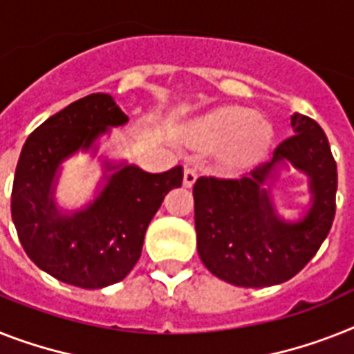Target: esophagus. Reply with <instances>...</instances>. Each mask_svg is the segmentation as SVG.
<instances>
[{
  "label": "esophagus",
  "mask_w": 354,
  "mask_h": 354,
  "mask_svg": "<svg viewBox=\"0 0 354 354\" xmlns=\"http://www.w3.org/2000/svg\"><path fill=\"white\" fill-rule=\"evenodd\" d=\"M196 178H198L196 169L185 167V171H183V185L192 187V185H194V182H196Z\"/></svg>",
  "instance_id": "1"
}]
</instances>
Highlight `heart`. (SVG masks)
Wrapping results in <instances>:
<instances>
[{
	"label": "heart",
	"mask_w": 354,
	"mask_h": 354,
	"mask_svg": "<svg viewBox=\"0 0 354 354\" xmlns=\"http://www.w3.org/2000/svg\"><path fill=\"white\" fill-rule=\"evenodd\" d=\"M192 138L203 147H222L220 156L232 169L260 163L272 145L271 123L243 107H222L192 123Z\"/></svg>",
	"instance_id": "b5f03b06"
}]
</instances>
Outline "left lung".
Instances as JSON below:
<instances>
[{
	"label": "left lung",
	"instance_id": "left-lung-1",
	"mask_svg": "<svg viewBox=\"0 0 354 354\" xmlns=\"http://www.w3.org/2000/svg\"><path fill=\"white\" fill-rule=\"evenodd\" d=\"M295 136L263 163L236 180L198 178L194 227L198 254L220 280L238 287H269L291 280L309 263L331 231L336 209V162L326 132L315 120L295 114ZM308 176L312 200L298 221L277 214L270 187L281 171Z\"/></svg>",
	"mask_w": 354,
	"mask_h": 354
}]
</instances>
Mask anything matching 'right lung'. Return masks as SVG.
I'll return each instance as SVG.
<instances>
[{"label": "right lung", "instance_id": "add662e5", "mask_svg": "<svg viewBox=\"0 0 354 354\" xmlns=\"http://www.w3.org/2000/svg\"><path fill=\"white\" fill-rule=\"evenodd\" d=\"M127 122L111 94H91L43 122L23 145L10 200L12 222L28 258L59 281L102 289L123 280L142 257L145 231L165 194L182 185L180 165L147 172L103 158L94 200L74 211L57 205L62 163L77 152L96 156L100 140Z\"/></svg>", "mask_w": 354, "mask_h": 354}]
</instances>
